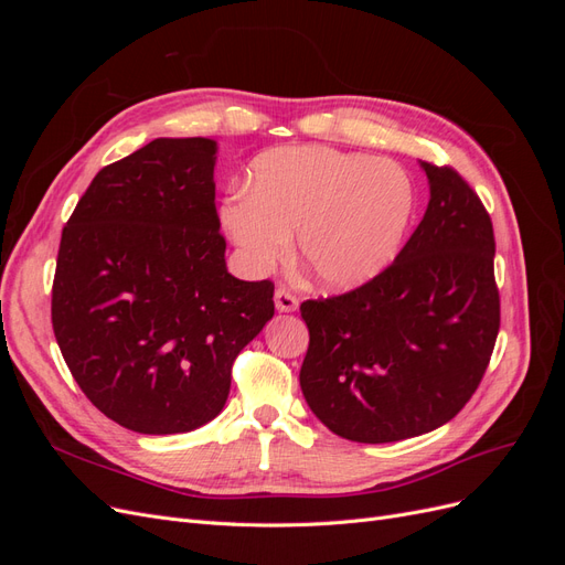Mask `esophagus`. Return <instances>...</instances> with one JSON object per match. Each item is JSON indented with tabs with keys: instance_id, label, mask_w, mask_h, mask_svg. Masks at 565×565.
<instances>
[{
	"instance_id": "obj_1",
	"label": "esophagus",
	"mask_w": 565,
	"mask_h": 565,
	"mask_svg": "<svg viewBox=\"0 0 565 565\" xmlns=\"http://www.w3.org/2000/svg\"><path fill=\"white\" fill-rule=\"evenodd\" d=\"M276 309L280 311V313H292V311H297V306H299V301H297V297L292 295V292H287L285 287H278L276 289Z\"/></svg>"
}]
</instances>
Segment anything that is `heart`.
Here are the masks:
<instances>
[{"label":"heart","instance_id":"obj_1","mask_svg":"<svg viewBox=\"0 0 565 565\" xmlns=\"http://www.w3.org/2000/svg\"><path fill=\"white\" fill-rule=\"evenodd\" d=\"M221 221L254 273L287 259L297 233L303 268L330 292L358 289L396 262L417 210L405 169L363 152L285 146L262 152Z\"/></svg>","mask_w":565,"mask_h":565}]
</instances>
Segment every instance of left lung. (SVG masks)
I'll use <instances>...</instances> for the list:
<instances>
[{"instance_id": "1", "label": "left lung", "mask_w": 565, "mask_h": 565, "mask_svg": "<svg viewBox=\"0 0 565 565\" xmlns=\"http://www.w3.org/2000/svg\"><path fill=\"white\" fill-rule=\"evenodd\" d=\"M429 207L380 278L309 299L299 382L313 415L355 443H393L450 422L481 384L500 332L494 235L452 167L422 162Z\"/></svg>"}]
</instances>
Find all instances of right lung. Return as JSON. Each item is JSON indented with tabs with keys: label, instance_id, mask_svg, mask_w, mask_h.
<instances>
[{
	"label": "right lung",
	"instance_id": "obj_1",
	"mask_svg": "<svg viewBox=\"0 0 565 565\" xmlns=\"http://www.w3.org/2000/svg\"><path fill=\"white\" fill-rule=\"evenodd\" d=\"M216 141L156 139L100 169L61 235L51 322L75 382L136 434H185L226 405L273 318V282L233 278Z\"/></svg>",
	"mask_w": 565,
	"mask_h": 565
}]
</instances>
